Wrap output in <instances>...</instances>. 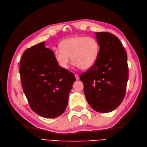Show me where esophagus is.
Returning a JSON list of instances; mask_svg holds the SVG:
<instances>
[{
  "label": "esophagus",
  "mask_w": 147,
  "mask_h": 147,
  "mask_svg": "<svg viewBox=\"0 0 147 147\" xmlns=\"http://www.w3.org/2000/svg\"><path fill=\"white\" fill-rule=\"evenodd\" d=\"M75 78H76V80H79V76L78 75H77V74H75Z\"/></svg>",
  "instance_id": "34e87169"
}]
</instances>
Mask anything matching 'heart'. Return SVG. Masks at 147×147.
Listing matches in <instances>:
<instances>
[{
	"instance_id": "1",
	"label": "heart",
	"mask_w": 147,
	"mask_h": 147,
	"mask_svg": "<svg viewBox=\"0 0 147 147\" xmlns=\"http://www.w3.org/2000/svg\"><path fill=\"white\" fill-rule=\"evenodd\" d=\"M99 44L92 37L75 36L63 40L60 43L61 49H56L53 57L60 67L67 69L70 58L75 66L83 70L91 68L98 58Z\"/></svg>"
}]
</instances>
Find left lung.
<instances>
[{
    "label": "left lung",
    "instance_id": "8db88e82",
    "mask_svg": "<svg viewBox=\"0 0 147 147\" xmlns=\"http://www.w3.org/2000/svg\"><path fill=\"white\" fill-rule=\"evenodd\" d=\"M99 53L96 63L80 77L86 99L96 112L107 113L121 104L128 80L127 54L113 34L96 32Z\"/></svg>",
    "mask_w": 147,
    "mask_h": 147
}]
</instances>
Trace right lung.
I'll return each instance as SVG.
<instances>
[{
    "instance_id": "1",
    "label": "right lung",
    "mask_w": 147,
    "mask_h": 147,
    "mask_svg": "<svg viewBox=\"0 0 147 147\" xmlns=\"http://www.w3.org/2000/svg\"><path fill=\"white\" fill-rule=\"evenodd\" d=\"M45 45V42L40 43L24 52L20 73L31 109L41 117L55 118L65 111L76 79L57 65L53 51Z\"/></svg>"
}]
</instances>
